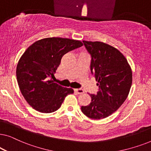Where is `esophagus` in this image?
I'll return each instance as SVG.
<instances>
[{"label": "esophagus", "mask_w": 151, "mask_h": 151, "mask_svg": "<svg viewBox=\"0 0 151 151\" xmlns=\"http://www.w3.org/2000/svg\"><path fill=\"white\" fill-rule=\"evenodd\" d=\"M74 91H75V92L77 93L78 94L84 93V90L82 89V88H76V89H75Z\"/></svg>", "instance_id": "34e87169"}]
</instances>
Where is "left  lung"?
<instances>
[{
    "mask_svg": "<svg viewBox=\"0 0 151 151\" xmlns=\"http://www.w3.org/2000/svg\"><path fill=\"white\" fill-rule=\"evenodd\" d=\"M91 55L90 69L98 83V91L90 94L91 102L82 106L86 116L100 119L109 116L124 102L132 84V71L120 51L102 42L83 40Z\"/></svg>",
    "mask_w": 151,
    "mask_h": 151,
    "instance_id": "obj_1",
    "label": "left lung"
}]
</instances>
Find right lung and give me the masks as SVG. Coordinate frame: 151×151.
<instances>
[{
  "instance_id": "1",
  "label": "right lung",
  "mask_w": 151,
  "mask_h": 151,
  "mask_svg": "<svg viewBox=\"0 0 151 151\" xmlns=\"http://www.w3.org/2000/svg\"><path fill=\"white\" fill-rule=\"evenodd\" d=\"M79 40L47 38L38 40L24 51L16 67L21 93L35 110L49 113L61 106L65 97L73 93L50 79L66 53L82 47Z\"/></svg>"
}]
</instances>
